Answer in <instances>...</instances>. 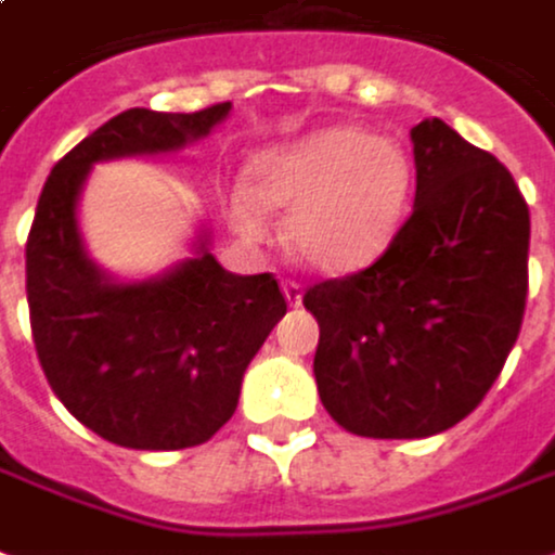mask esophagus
I'll return each instance as SVG.
<instances>
[{"label":"esophagus","instance_id":"obj_1","mask_svg":"<svg viewBox=\"0 0 555 555\" xmlns=\"http://www.w3.org/2000/svg\"><path fill=\"white\" fill-rule=\"evenodd\" d=\"M283 295H286V301H289V307H298L301 305V283L298 281H283Z\"/></svg>","mask_w":555,"mask_h":555}]
</instances>
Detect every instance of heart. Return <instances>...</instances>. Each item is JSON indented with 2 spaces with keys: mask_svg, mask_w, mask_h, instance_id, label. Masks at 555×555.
<instances>
[{
  "mask_svg": "<svg viewBox=\"0 0 555 555\" xmlns=\"http://www.w3.org/2000/svg\"><path fill=\"white\" fill-rule=\"evenodd\" d=\"M414 183L408 153L361 127H327L262 153L254 189L236 185L230 218L238 233H266V206L289 209L286 242L325 274L363 269L402 224Z\"/></svg>",
  "mask_w": 555,
  "mask_h": 555,
  "instance_id": "heart-1",
  "label": "heart"
}]
</instances>
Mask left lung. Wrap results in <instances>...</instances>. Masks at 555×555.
<instances>
[{"label": "left lung", "mask_w": 555, "mask_h": 555, "mask_svg": "<svg viewBox=\"0 0 555 555\" xmlns=\"http://www.w3.org/2000/svg\"><path fill=\"white\" fill-rule=\"evenodd\" d=\"M414 212L378 260L313 283L319 399L361 438H428L476 411L527 310L529 206L440 117L411 129Z\"/></svg>", "instance_id": "obj_1"}]
</instances>
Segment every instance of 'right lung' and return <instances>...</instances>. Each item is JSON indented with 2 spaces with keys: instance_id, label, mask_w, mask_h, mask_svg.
Listing matches in <instances>:
<instances>
[{
  "instance_id": "1",
  "label": "right lung",
  "mask_w": 555,
  "mask_h": 555,
  "mask_svg": "<svg viewBox=\"0 0 555 555\" xmlns=\"http://www.w3.org/2000/svg\"><path fill=\"white\" fill-rule=\"evenodd\" d=\"M230 103L192 115L127 108L59 159L26 242V295L40 370L82 426L129 449L206 443L238 405L242 375L286 313L274 274L197 254L162 278L117 283L85 254L76 201L96 162L204 139Z\"/></svg>"
}]
</instances>
